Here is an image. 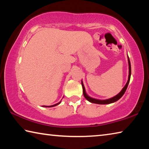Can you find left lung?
<instances>
[{
	"label": "left lung",
	"instance_id": "8db88e82",
	"mask_svg": "<svg viewBox=\"0 0 149 149\" xmlns=\"http://www.w3.org/2000/svg\"><path fill=\"white\" fill-rule=\"evenodd\" d=\"M127 60H128V65H129V75H128V80L127 83L124 87H123V89H122V91L118 93V95H116L114 97H113L110 99H106V100H100V99H94V98H92L89 97V95L87 94L86 91H85V89L84 85V83H83L82 80H81V85L83 87V92H84V95L85 99H86L88 101H89L91 103H95V104H111V103L115 102H116L117 100H119L121 97H122L124 94L126 89H127L128 84H129L130 81V77H131V74H132V70H131V63H130V60L129 57L127 56Z\"/></svg>",
	"mask_w": 149,
	"mask_h": 149
}]
</instances>
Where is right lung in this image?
Returning a JSON list of instances; mask_svg holds the SVG:
<instances>
[{
  "mask_svg": "<svg viewBox=\"0 0 149 149\" xmlns=\"http://www.w3.org/2000/svg\"><path fill=\"white\" fill-rule=\"evenodd\" d=\"M60 102H61V101H60L58 103H56V104H53V105H51V106H42V107H56V106L60 104Z\"/></svg>",
  "mask_w": 149,
  "mask_h": 149,
  "instance_id": "add662e5",
  "label": "right lung"
}]
</instances>
